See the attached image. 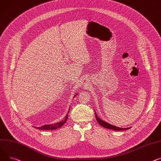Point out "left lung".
<instances>
[{"instance_id": "obj_1", "label": "left lung", "mask_w": 161, "mask_h": 161, "mask_svg": "<svg viewBox=\"0 0 161 161\" xmlns=\"http://www.w3.org/2000/svg\"><path fill=\"white\" fill-rule=\"evenodd\" d=\"M95 114H96V119H97V122L103 127L107 128V129H112V130H127V129H130V127H128V128H120V127H118L112 125H111L110 124H108V123L105 122V121L102 120L101 119H100L98 117V116L97 115L96 112H95Z\"/></svg>"}]
</instances>
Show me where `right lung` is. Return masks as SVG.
Segmentation results:
<instances>
[{
    "mask_svg": "<svg viewBox=\"0 0 161 161\" xmlns=\"http://www.w3.org/2000/svg\"><path fill=\"white\" fill-rule=\"evenodd\" d=\"M76 95H77V94H76ZM76 95H75V96H76ZM69 110L68 111V113H69ZM68 114L65 116L64 119L63 120H62L61 121H60V122H57V123H56V124H54L44 125H43L42 127H35V128H36L37 129H41V130H54V129H56L57 128H59V127L63 126V125L64 124H65V122H66V121H67L68 118Z\"/></svg>",
    "mask_w": 161,
    "mask_h": 161,
    "instance_id": "right-lung-1",
    "label": "right lung"
}]
</instances>
